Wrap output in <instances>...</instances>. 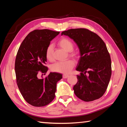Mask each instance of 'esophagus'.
<instances>
[{"mask_svg":"<svg viewBox=\"0 0 127 127\" xmlns=\"http://www.w3.org/2000/svg\"><path fill=\"white\" fill-rule=\"evenodd\" d=\"M69 76L67 74H63V78H64V79H66V78H67Z\"/></svg>","mask_w":127,"mask_h":127,"instance_id":"1","label":"esophagus"}]
</instances>
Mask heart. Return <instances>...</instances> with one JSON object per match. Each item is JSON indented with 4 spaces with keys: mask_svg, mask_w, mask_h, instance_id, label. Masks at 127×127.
Returning a JSON list of instances; mask_svg holds the SVG:
<instances>
[{
    "mask_svg": "<svg viewBox=\"0 0 127 127\" xmlns=\"http://www.w3.org/2000/svg\"><path fill=\"white\" fill-rule=\"evenodd\" d=\"M58 44L66 52H70L69 56L74 58L77 57V53L71 52L74 50V45L70 40L66 37H63L58 40ZM45 56L47 60L49 62L53 61V46L52 44L47 45L45 50ZM75 66V62L72 59H68L64 62H57L51 65L50 69L53 72L68 73Z\"/></svg>",
    "mask_w": 127,
    "mask_h": 127,
    "instance_id": "1",
    "label": "heart"
}]
</instances>
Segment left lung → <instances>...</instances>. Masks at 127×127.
Here are the masks:
<instances>
[{
  "instance_id": "8db88e82",
  "label": "left lung",
  "mask_w": 127,
  "mask_h": 127,
  "mask_svg": "<svg viewBox=\"0 0 127 127\" xmlns=\"http://www.w3.org/2000/svg\"><path fill=\"white\" fill-rule=\"evenodd\" d=\"M62 35L76 43L81 57L76 70L77 82L73 90L78 98L85 101L98 99L106 92L111 76V61L106 46L96 33L86 28L70 29Z\"/></svg>"
}]
</instances>
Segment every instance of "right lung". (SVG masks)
Wrapping results in <instances>:
<instances>
[{
	"label": "right lung",
	"instance_id": "obj_1",
	"mask_svg": "<svg viewBox=\"0 0 127 127\" xmlns=\"http://www.w3.org/2000/svg\"><path fill=\"white\" fill-rule=\"evenodd\" d=\"M59 34L49 29H36L27 35L18 48L15 64L16 83L23 98L32 106H46L55 97L57 83L62 75L50 72L40 79L39 74L47 72L46 48Z\"/></svg>",
	"mask_w": 127,
	"mask_h": 127
}]
</instances>
